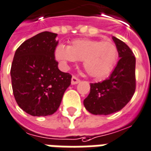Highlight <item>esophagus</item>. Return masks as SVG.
I'll use <instances>...</instances> for the list:
<instances>
[{
	"mask_svg": "<svg viewBox=\"0 0 151 151\" xmlns=\"http://www.w3.org/2000/svg\"><path fill=\"white\" fill-rule=\"evenodd\" d=\"M81 82V80L80 79H78L77 77H76V76H72V78H71V84H79Z\"/></svg>",
	"mask_w": 151,
	"mask_h": 151,
	"instance_id": "obj_1",
	"label": "esophagus"
}]
</instances>
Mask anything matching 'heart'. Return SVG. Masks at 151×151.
<instances>
[{
  "instance_id": "obj_1",
  "label": "heart",
  "mask_w": 151,
  "mask_h": 151,
  "mask_svg": "<svg viewBox=\"0 0 151 151\" xmlns=\"http://www.w3.org/2000/svg\"><path fill=\"white\" fill-rule=\"evenodd\" d=\"M54 57L64 68L69 63L82 61L86 72L92 77L99 79L108 76L113 70L118 58V50L111 41L76 39L69 46L58 45Z\"/></svg>"
}]
</instances>
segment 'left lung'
<instances>
[{"instance_id": "left-lung-1", "label": "left lung", "mask_w": 151, "mask_h": 151, "mask_svg": "<svg viewBox=\"0 0 151 151\" xmlns=\"http://www.w3.org/2000/svg\"><path fill=\"white\" fill-rule=\"evenodd\" d=\"M112 39L119 60L106 80L90 84V93L84 100V105L93 115H107L120 111L135 92V57L124 42L115 36Z\"/></svg>"}]
</instances>
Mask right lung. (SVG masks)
Returning <instances> with one entry per match:
<instances>
[{
    "label": "right lung",
    "mask_w": 151,
    "mask_h": 151,
    "mask_svg": "<svg viewBox=\"0 0 151 151\" xmlns=\"http://www.w3.org/2000/svg\"><path fill=\"white\" fill-rule=\"evenodd\" d=\"M58 34L43 32L17 49L10 76L19 106L32 116H47L57 111L71 76L61 71L54 51Z\"/></svg>",
    "instance_id": "add662e5"
}]
</instances>
